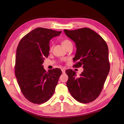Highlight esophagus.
<instances>
[{
    "label": "esophagus",
    "mask_w": 124,
    "mask_h": 124,
    "mask_svg": "<svg viewBox=\"0 0 124 124\" xmlns=\"http://www.w3.org/2000/svg\"><path fill=\"white\" fill-rule=\"evenodd\" d=\"M62 73H65L66 70H65V68H62Z\"/></svg>",
    "instance_id": "esophagus-1"
}]
</instances>
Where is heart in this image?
<instances>
[{"label": "heart", "mask_w": 124, "mask_h": 124, "mask_svg": "<svg viewBox=\"0 0 124 124\" xmlns=\"http://www.w3.org/2000/svg\"><path fill=\"white\" fill-rule=\"evenodd\" d=\"M62 44L63 45V46H64L65 48L67 47L68 46H69L70 45H72V42L71 41L68 39H63L62 41Z\"/></svg>", "instance_id": "obj_1"}]
</instances>
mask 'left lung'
Returning a JSON list of instances; mask_svg holds the SVG:
<instances>
[{
    "label": "left lung",
    "instance_id": "obj_1",
    "mask_svg": "<svg viewBox=\"0 0 124 124\" xmlns=\"http://www.w3.org/2000/svg\"><path fill=\"white\" fill-rule=\"evenodd\" d=\"M64 32L76 43L77 51L73 60L77 62L74 66H82L84 69L79 77L72 70L66 71L68 76L67 86L78 102H91L100 94L109 72L108 46L102 37L89 28L64 29Z\"/></svg>",
    "mask_w": 124,
    "mask_h": 124
}]
</instances>
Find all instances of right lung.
Instances as JSON below:
<instances>
[{
    "instance_id": "obj_1",
    "label": "right lung",
    "mask_w": 124,
    "mask_h": 124,
    "mask_svg": "<svg viewBox=\"0 0 124 124\" xmlns=\"http://www.w3.org/2000/svg\"><path fill=\"white\" fill-rule=\"evenodd\" d=\"M61 32L37 28L25 35L17 46L15 74L22 93L33 103H43L54 94L62 72L58 68L46 72L42 64L49 55L50 40Z\"/></svg>"
}]
</instances>
